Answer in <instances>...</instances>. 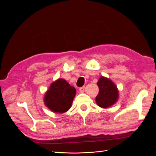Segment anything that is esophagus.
I'll return each mask as SVG.
<instances>
[{"label": "esophagus", "instance_id": "34e87169", "mask_svg": "<svg viewBox=\"0 0 156 156\" xmlns=\"http://www.w3.org/2000/svg\"><path fill=\"white\" fill-rule=\"evenodd\" d=\"M84 87H80L79 88V91L81 92H84Z\"/></svg>", "mask_w": 156, "mask_h": 156}]
</instances>
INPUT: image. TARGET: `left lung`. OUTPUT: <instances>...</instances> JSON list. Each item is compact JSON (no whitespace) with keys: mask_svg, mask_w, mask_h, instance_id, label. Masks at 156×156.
I'll list each match as a JSON object with an SVG mask.
<instances>
[{"mask_svg":"<svg viewBox=\"0 0 156 156\" xmlns=\"http://www.w3.org/2000/svg\"><path fill=\"white\" fill-rule=\"evenodd\" d=\"M97 84L99 87V93L96 97V101L98 106L107 108L116 102L119 92L115 84L110 79L101 77Z\"/></svg>","mask_w":156,"mask_h":156,"instance_id":"obj_1","label":"left lung"}]
</instances>
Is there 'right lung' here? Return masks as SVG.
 Masks as SVG:
<instances>
[{
  "label": "right lung",
  "instance_id": "add662e5",
  "mask_svg": "<svg viewBox=\"0 0 156 156\" xmlns=\"http://www.w3.org/2000/svg\"><path fill=\"white\" fill-rule=\"evenodd\" d=\"M76 90L63 79L52 83L44 97L45 104L55 112H65L72 106Z\"/></svg>",
  "mask_w": 156,
  "mask_h": 156
}]
</instances>
